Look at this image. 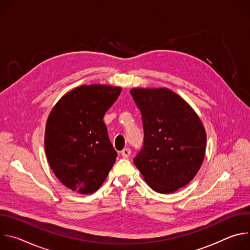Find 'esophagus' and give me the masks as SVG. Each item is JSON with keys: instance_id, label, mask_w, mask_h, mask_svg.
Wrapping results in <instances>:
<instances>
[{"instance_id": "1", "label": "esophagus", "mask_w": 250, "mask_h": 250, "mask_svg": "<svg viewBox=\"0 0 250 250\" xmlns=\"http://www.w3.org/2000/svg\"><path fill=\"white\" fill-rule=\"evenodd\" d=\"M130 153H131V151H130L129 148H125V149H123L122 152H121L122 156L125 157V158H127V157L130 155Z\"/></svg>"}]
</instances>
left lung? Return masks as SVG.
Here are the masks:
<instances>
[{
    "instance_id": "8db88e82",
    "label": "left lung",
    "mask_w": 250,
    "mask_h": 250,
    "mask_svg": "<svg viewBox=\"0 0 250 250\" xmlns=\"http://www.w3.org/2000/svg\"><path fill=\"white\" fill-rule=\"evenodd\" d=\"M141 113L144 146L134 165L155 192L169 194L189 184L205 157L207 135L190 104L166 88H134Z\"/></svg>"
}]
</instances>
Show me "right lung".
Wrapping results in <instances>:
<instances>
[{
  "label": "right lung",
  "mask_w": 250,
  "mask_h": 250,
  "mask_svg": "<svg viewBox=\"0 0 250 250\" xmlns=\"http://www.w3.org/2000/svg\"><path fill=\"white\" fill-rule=\"evenodd\" d=\"M121 92L120 87L83 85L65 94L48 116L46 157L58 180L72 191L94 193L116 162L103 119Z\"/></svg>",
  "instance_id": "add662e5"
}]
</instances>
